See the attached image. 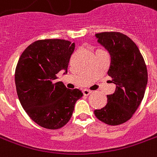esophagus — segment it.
I'll use <instances>...</instances> for the list:
<instances>
[{
	"mask_svg": "<svg viewBox=\"0 0 157 157\" xmlns=\"http://www.w3.org/2000/svg\"><path fill=\"white\" fill-rule=\"evenodd\" d=\"M83 94L84 95H89L90 93H91V91L90 90H83Z\"/></svg>",
	"mask_w": 157,
	"mask_h": 157,
	"instance_id": "34e87169",
	"label": "esophagus"
}]
</instances>
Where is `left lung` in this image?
Masks as SVG:
<instances>
[{
    "label": "left lung",
    "instance_id": "1",
    "mask_svg": "<svg viewBox=\"0 0 157 157\" xmlns=\"http://www.w3.org/2000/svg\"><path fill=\"white\" fill-rule=\"evenodd\" d=\"M98 42L111 57L108 75L116 85L114 93L94 115L109 125H119L129 120L139 107L147 84V70L138 48L130 38L119 32L95 34Z\"/></svg>",
    "mask_w": 157,
    "mask_h": 157
}]
</instances>
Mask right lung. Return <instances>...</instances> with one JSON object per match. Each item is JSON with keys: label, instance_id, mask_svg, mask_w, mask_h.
Listing matches in <instances>:
<instances>
[{"label": "right lung", "instance_id": "right-lung-1", "mask_svg": "<svg viewBox=\"0 0 157 157\" xmlns=\"http://www.w3.org/2000/svg\"><path fill=\"white\" fill-rule=\"evenodd\" d=\"M75 44L64 39L33 42L22 52L15 68L16 91L23 109L39 126L58 129L67 124L83 93L56 82L60 71L67 72Z\"/></svg>", "mask_w": 157, "mask_h": 157}]
</instances>
